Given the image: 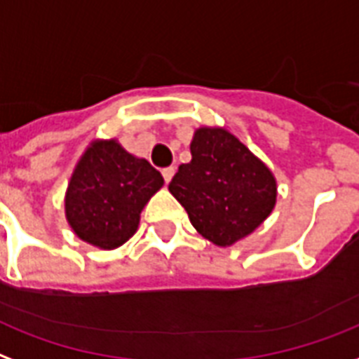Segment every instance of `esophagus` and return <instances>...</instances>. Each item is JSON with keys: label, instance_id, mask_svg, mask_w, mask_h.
Here are the masks:
<instances>
[{"label": "esophagus", "instance_id": "obj_1", "mask_svg": "<svg viewBox=\"0 0 359 359\" xmlns=\"http://www.w3.org/2000/svg\"><path fill=\"white\" fill-rule=\"evenodd\" d=\"M174 174H176V168H174V166H166V168H163V177H165L166 183H170Z\"/></svg>", "mask_w": 359, "mask_h": 359}]
</instances>
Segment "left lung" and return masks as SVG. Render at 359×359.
<instances>
[{
    "mask_svg": "<svg viewBox=\"0 0 359 359\" xmlns=\"http://www.w3.org/2000/svg\"><path fill=\"white\" fill-rule=\"evenodd\" d=\"M191 155L168 191L185 208L196 232L219 247L252 234L277 202L271 170L224 127L194 130Z\"/></svg>",
    "mask_w": 359,
    "mask_h": 359,
    "instance_id": "left-lung-1",
    "label": "left lung"
}]
</instances>
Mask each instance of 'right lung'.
<instances>
[{"instance_id":"right-lung-1","label":"right lung","mask_w":359,"mask_h":359,"mask_svg":"<svg viewBox=\"0 0 359 359\" xmlns=\"http://www.w3.org/2000/svg\"><path fill=\"white\" fill-rule=\"evenodd\" d=\"M163 176L118 140H93L76 163L65 193V217L80 240L116 249L133 238L140 213Z\"/></svg>"}]
</instances>
